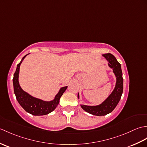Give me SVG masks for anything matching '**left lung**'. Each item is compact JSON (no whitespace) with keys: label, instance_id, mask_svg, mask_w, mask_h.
Segmentation results:
<instances>
[{"label":"left lung","instance_id":"1","mask_svg":"<svg viewBox=\"0 0 147 147\" xmlns=\"http://www.w3.org/2000/svg\"><path fill=\"white\" fill-rule=\"evenodd\" d=\"M102 55L109 62L108 65L113 69V73L116 78L115 88L111 95L101 104L95 106L81 105L84 111L97 116H102L111 113L119 102L123 92V78L120 63H119L117 59L111 54L108 53ZM79 94H78V98H79Z\"/></svg>","mask_w":147,"mask_h":147}]
</instances>
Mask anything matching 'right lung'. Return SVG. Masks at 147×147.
<instances>
[{
  "label": "right lung",
  "mask_w": 147,
  "mask_h": 147,
  "mask_svg": "<svg viewBox=\"0 0 147 147\" xmlns=\"http://www.w3.org/2000/svg\"><path fill=\"white\" fill-rule=\"evenodd\" d=\"M27 55H24L21 62L17 65L16 70L14 74V78L12 81H13L14 94L19 104L27 112L33 115H47L51 113L57 107L60 98L65 91V90L67 89V86L62 87L59 90L57 94L55 95L54 99L51 101H43L41 99L33 97L26 92H24L21 88L18 78L20 65Z\"/></svg>",
  "instance_id": "add662e5"
}]
</instances>
